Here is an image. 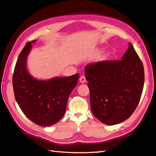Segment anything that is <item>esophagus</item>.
Segmentation results:
<instances>
[{
    "mask_svg": "<svg viewBox=\"0 0 156 156\" xmlns=\"http://www.w3.org/2000/svg\"><path fill=\"white\" fill-rule=\"evenodd\" d=\"M85 80H86V79H85V76L84 75H81V77H80V79H79V81H80V82L82 83H83L85 82Z\"/></svg>",
    "mask_w": 156,
    "mask_h": 156,
    "instance_id": "esophagus-1",
    "label": "esophagus"
}]
</instances>
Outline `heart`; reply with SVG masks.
Returning a JSON list of instances; mask_svg holds the SVG:
<instances>
[{"label": "heart", "instance_id": "heart-1", "mask_svg": "<svg viewBox=\"0 0 156 156\" xmlns=\"http://www.w3.org/2000/svg\"><path fill=\"white\" fill-rule=\"evenodd\" d=\"M100 52H101L100 50H97L96 52V55H98ZM108 55H107V54H106V55H104L102 56V58L106 59V58H108Z\"/></svg>", "mask_w": 156, "mask_h": 156}]
</instances>
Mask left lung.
Wrapping results in <instances>:
<instances>
[{
  "instance_id": "left-lung-1",
  "label": "left lung",
  "mask_w": 156,
  "mask_h": 156,
  "mask_svg": "<svg viewBox=\"0 0 156 156\" xmlns=\"http://www.w3.org/2000/svg\"><path fill=\"white\" fill-rule=\"evenodd\" d=\"M91 112L106 125L125 121L134 112L144 85L142 61L129 43L120 60H103L85 67Z\"/></svg>"
}]
</instances>
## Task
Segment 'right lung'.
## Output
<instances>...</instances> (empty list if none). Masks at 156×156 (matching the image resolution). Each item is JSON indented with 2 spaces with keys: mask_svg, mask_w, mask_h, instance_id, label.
I'll list each match as a JSON object with an SVG mask.
<instances>
[{
  "mask_svg": "<svg viewBox=\"0 0 156 156\" xmlns=\"http://www.w3.org/2000/svg\"><path fill=\"white\" fill-rule=\"evenodd\" d=\"M27 42L16 62L12 75L15 100L22 112L37 125L49 126L56 123L65 113L69 95L77 84L78 73L49 80L34 79L26 68V60L31 48Z\"/></svg>",
  "mask_w": 156,
  "mask_h": 156,
  "instance_id": "add662e5",
  "label": "right lung"
}]
</instances>
